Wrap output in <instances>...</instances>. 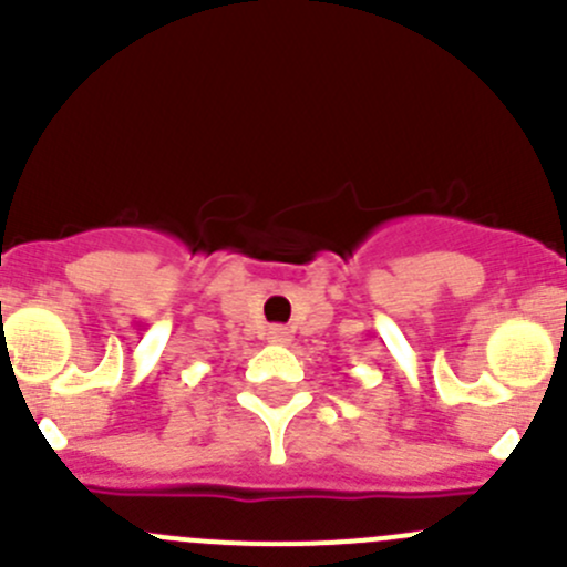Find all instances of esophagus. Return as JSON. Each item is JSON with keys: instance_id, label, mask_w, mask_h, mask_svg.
<instances>
[{"instance_id": "obj_1", "label": "esophagus", "mask_w": 567, "mask_h": 567, "mask_svg": "<svg viewBox=\"0 0 567 567\" xmlns=\"http://www.w3.org/2000/svg\"><path fill=\"white\" fill-rule=\"evenodd\" d=\"M267 339H269V342L289 344V342H292V331H289V328H284V326H272L267 331Z\"/></svg>"}]
</instances>
